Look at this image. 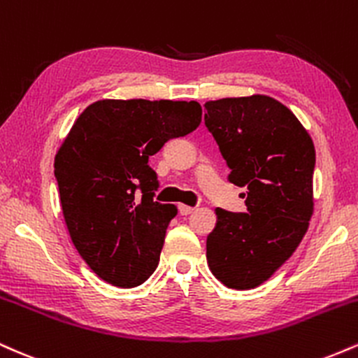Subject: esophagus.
<instances>
[{"instance_id": "esophagus-1", "label": "esophagus", "mask_w": 358, "mask_h": 358, "mask_svg": "<svg viewBox=\"0 0 358 358\" xmlns=\"http://www.w3.org/2000/svg\"><path fill=\"white\" fill-rule=\"evenodd\" d=\"M192 211H194V208H191V206H186V204H179V213L182 214V216H189Z\"/></svg>"}]
</instances>
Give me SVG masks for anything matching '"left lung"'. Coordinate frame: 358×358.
Listing matches in <instances>:
<instances>
[{
	"instance_id": "1",
	"label": "left lung",
	"mask_w": 358,
	"mask_h": 358,
	"mask_svg": "<svg viewBox=\"0 0 358 358\" xmlns=\"http://www.w3.org/2000/svg\"><path fill=\"white\" fill-rule=\"evenodd\" d=\"M204 108L229 182L248 187L246 213L216 209L206 258L222 285L250 289L287 262L308 229L315 147L293 112L271 96L221 99Z\"/></svg>"
}]
</instances>
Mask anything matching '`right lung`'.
<instances>
[{
  "instance_id": "right-lung-1",
  "label": "right lung",
  "mask_w": 358,
  "mask_h": 358,
  "mask_svg": "<svg viewBox=\"0 0 358 358\" xmlns=\"http://www.w3.org/2000/svg\"><path fill=\"white\" fill-rule=\"evenodd\" d=\"M201 113L194 100H100L58 150L55 178L71 241L113 287H138L157 268L178 208L154 201L159 180L149 157L199 127Z\"/></svg>"
}]
</instances>
